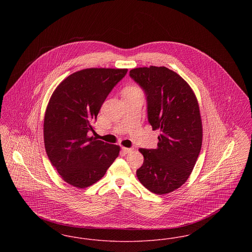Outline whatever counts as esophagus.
Instances as JSON below:
<instances>
[{"label":"esophagus","instance_id":"1","mask_svg":"<svg viewBox=\"0 0 252 252\" xmlns=\"http://www.w3.org/2000/svg\"><path fill=\"white\" fill-rule=\"evenodd\" d=\"M122 150L124 151L125 154H128V153H131L133 151L132 148H127V147H122Z\"/></svg>","mask_w":252,"mask_h":252}]
</instances>
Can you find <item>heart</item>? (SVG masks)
Instances as JSON below:
<instances>
[{
  "label": "heart",
  "instance_id": "b5f03b06",
  "mask_svg": "<svg viewBox=\"0 0 252 252\" xmlns=\"http://www.w3.org/2000/svg\"><path fill=\"white\" fill-rule=\"evenodd\" d=\"M137 90H139V89H137V88H135V87H129V88L126 89V91H125V92H128V91H137Z\"/></svg>",
  "mask_w": 252,
  "mask_h": 252
}]
</instances>
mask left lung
<instances>
[{
    "label": "left lung",
    "mask_w": 252,
    "mask_h": 252,
    "mask_svg": "<svg viewBox=\"0 0 252 252\" xmlns=\"http://www.w3.org/2000/svg\"><path fill=\"white\" fill-rule=\"evenodd\" d=\"M129 75L144 89L152 129L160 131L156 149H139L144 160L138 180L157 194L174 192L189 179L202 145L196 96L180 74L163 66L135 68Z\"/></svg>",
    "instance_id": "1"
}]
</instances>
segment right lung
Here are the masks:
<instances>
[{
    "label": "right lung",
    "mask_w": 252,
    "mask_h": 252,
    "mask_svg": "<svg viewBox=\"0 0 252 252\" xmlns=\"http://www.w3.org/2000/svg\"><path fill=\"white\" fill-rule=\"evenodd\" d=\"M127 69L89 68L73 72L56 88L44 115L45 150L61 179L76 188L101 180L120 146L90 137L92 124Z\"/></svg>",
    "instance_id": "obj_1"
}]
</instances>
